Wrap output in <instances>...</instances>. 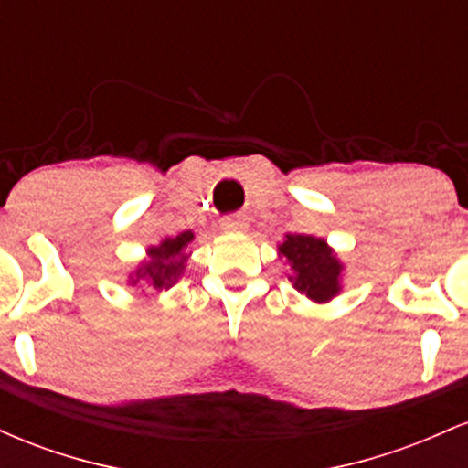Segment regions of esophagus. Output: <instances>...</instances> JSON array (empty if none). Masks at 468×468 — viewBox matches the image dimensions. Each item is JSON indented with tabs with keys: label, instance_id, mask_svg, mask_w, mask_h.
Listing matches in <instances>:
<instances>
[{
	"label": "esophagus",
	"instance_id": "esophagus-1",
	"mask_svg": "<svg viewBox=\"0 0 468 468\" xmlns=\"http://www.w3.org/2000/svg\"><path fill=\"white\" fill-rule=\"evenodd\" d=\"M249 222H246L244 216H227L222 219V230L227 233H239V230H246Z\"/></svg>",
	"mask_w": 468,
	"mask_h": 468
}]
</instances>
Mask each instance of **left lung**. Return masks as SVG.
Here are the masks:
<instances>
[{
  "mask_svg": "<svg viewBox=\"0 0 468 468\" xmlns=\"http://www.w3.org/2000/svg\"><path fill=\"white\" fill-rule=\"evenodd\" d=\"M279 252L286 255L294 268V288L314 302H327L338 292V275L341 264L332 255L324 239L313 235H286V241L279 246Z\"/></svg>",
  "mask_w": 468,
  "mask_h": 468,
  "instance_id": "obj_1",
  "label": "left lung"
}]
</instances>
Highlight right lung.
<instances>
[{"label": "right lung", "instance_id": "obj_1", "mask_svg": "<svg viewBox=\"0 0 468 468\" xmlns=\"http://www.w3.org/2000/svg\"><path fill=\"white\" fill-rule=\"evenodd\" d=\"M193 239L191 230L180 233L178 238L165 239L160 246L149 249L152 260L136 272L138 277H144L154 288H169L176 279L180 277L182 268H185L186 255H182V249Z\"/></svg>", "mask_w": 468, "mask_h": 468}]
</instances>
